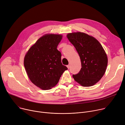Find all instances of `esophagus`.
<instances>
[{
	"label": "esophagus",
	"mask_w": 125,
	"mask_h": 125,
	"mask_svg": "<svg viewBox=\"0 0 125 125\" xmlns=\"http://www.w3.org/2000/svg\"><path fill=\"white\" fill-rule=\"evenodd\" d=\"M67 67L68 69H70V64H69V65H68L67 66Z\"/></svg>",
	"instance_id": "34e87169"
}]
</instances>
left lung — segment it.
I'll use <instances>...</instances> for the list:
<instances>
[{
    "label": "left lung",
    "mask_w": 125,
    "mask_h": 125,
    "mask_svg": "<svg viewBox=\"0 0 125 125\" xmlns=\"http://www.w3.org/2000/svg\"><path fill=\"white\" fill-rule=\"evenodd\" d=\"M67 37L75 47L81 62V69L78 74L73 75V78L82 86L94 85L106 71L108 59L104 49L96 38L85 33H70Z\"/></svg>",
    "instance_id": "1"
}]
</instances>
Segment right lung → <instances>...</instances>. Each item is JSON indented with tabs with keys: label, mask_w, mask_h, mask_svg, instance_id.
Wrapping results in <instances>:
<instances>
[{
	"label": "right lung",
	"mask_w": 125,
	"mask_h": 125,
	"mask_svg": "<svg viewBox=\"0 0 125 125\" xmlns=\"http://www.w3.org/2000/svg\"><path fill=\"white\" fill-rule=\"evenodd\" d=\"M62 38L61 34H46L29 48L24 57V67L32 83L42 90L56 86L63 73L68 70L61 62L57 49Z\"/></svg>",
	"instance_id": "obj_1"
}]
</instances>
